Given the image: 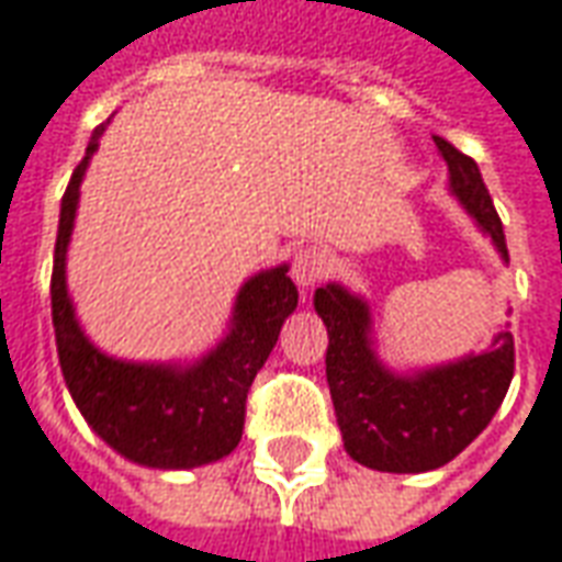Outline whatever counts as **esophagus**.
<instances>
[{
	"label": "esophagus",
	"mask_w": 562,
	"mask_h": 562,
	"mask_svg": "<svg viewBox=\"0 0 562 562\" xmlns=\"http://www.w3.org/2000/svg\"><path fill=\"white\" fill-rule=\"evenodd\" d=\"M327 274H330V257H327V250H321L318 244H303L293 254V278L300 288H315Z\"/></svg>",
	"instance_id": "1"
}]
</instances>
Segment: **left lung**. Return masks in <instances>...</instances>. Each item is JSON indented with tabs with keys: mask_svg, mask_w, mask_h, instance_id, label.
<instances>
[{
	"mask_svg": "<svg viewBox=\"0 0 562 562\" xmlns=\"http://www.w3.org/2000/svg\"><path fill=\"white\" fill-rule=\"evenodd\" d=\"M450 168V186L508 259L502 220L477 161L437 137ZM315 308L327 324V382L348 456L373 471L419 474L452 462L481 435L514 379V336L498 333L493 348L419 376H394L367 342V305L339 284L315 290Z\"/></svg>",
	"mask_w": 562,
	"mask_h": 562,
	"instance_id": "8db88e82",
	"label": "left lung"
}]
</instances>
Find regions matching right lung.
Segmentation results:
<instances>
[{"mask_svg":"<svg viewBox=\"0 0 562 562\" xmlns=\"http://www.w3.org/2000/svg\"><path fill=\"white\" fill-rule=\"evenodd\" d=\"M106 125H97L60 201L54 241L52 321L57 358L72 401L97 435L131 462L149 468H195L229 456L244 431L247 392L296 308L288 266L250 278L238 293L232 333L189 370L112 361L100 355L72 318L67 296V244L79 183Z\"/></svg>","mask_w":562,"mask_h":562,"instance_id":"add662e5","label":"right lung"}]
</instances>
